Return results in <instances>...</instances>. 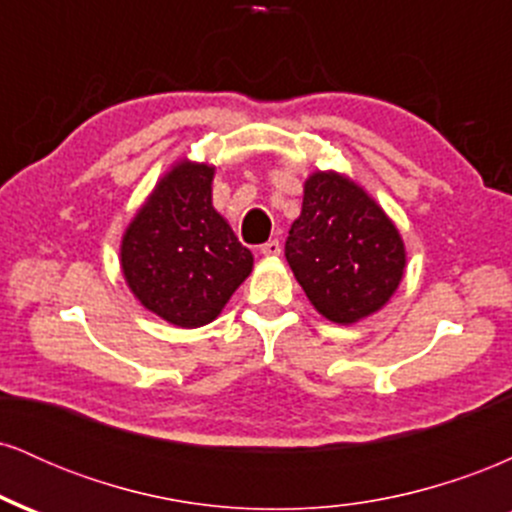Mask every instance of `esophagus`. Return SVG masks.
<instances>
[{"instance_id": "34e87169", "label": "esophagus", "mask_w": 512, "mask_h": 512, "mask_svg": "<svg viewBox=\"0 0 512 512\" xmlns=\"http://www.w3.org/2000/svg\"><path fill=\"white\" fill-rule=\"evenodd\" d=\"M260 252H262L264 257H276L281 252V243L276 238L274 240H267V243L260 245Z\"/></svg>"}]
</instances>
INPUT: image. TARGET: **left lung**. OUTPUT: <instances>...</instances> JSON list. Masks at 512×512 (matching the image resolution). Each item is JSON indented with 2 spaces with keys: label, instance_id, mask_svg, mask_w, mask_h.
<instances>
[{
  "label": "left lung",
  "instance_id": "left-lung-1",
  "mask_svg": "<svg viewBox=\"0 0 512 512\" xmlns=\"http://www.w3.org/2000/svg\"><path fill=\"white\" fill-rule=\"evenodd\" d=\"M284 252L317 313L339 325L383 308L407 262L395 223L337 173H315L305 182L301 216L291 223Z\"/></svg>",
  "mask_w": 512,
  "mask_h": 512
}]
</instances>
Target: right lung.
<instances>
[{
    "mask_svg": "<svg viewBox=\"0 0 512 512\" xmlns=\"http://www.w3.org/2000/svg\"><path fill=\"white\" fill-rule=\"evenodd\" d=\"M211 178L214 168L178 163L122 238L129 289L170 325H207L252 272V252L211 207Z\"/></svg>",
    "mask_w": 512,
    "mask_h": 512,
    "instance_id": "add662e5",
    "label": "right lung"
}]
</instances>
